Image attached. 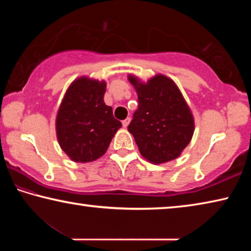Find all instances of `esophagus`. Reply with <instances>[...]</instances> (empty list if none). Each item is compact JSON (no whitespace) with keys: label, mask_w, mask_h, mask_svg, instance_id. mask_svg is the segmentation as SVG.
Instances as JSON below:
<instances>
[{"label":"esophagus","mask_w":251,"mask_h":251,"mask_svg":"<svg viewBox=\"0 0 251 251\" xmlns=\"http://www.w3.org/2000/svg\"><path fill=\"white\" fill-rule=\"evenodd\" d=\"M129 122H130V118L129 117H127L126 120H124L122 122V124H123V127H124V128H126L127 126H128V124H129Z\"/></svg>","instance_id":"34e87169"}]
</instances>
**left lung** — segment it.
Returning a JSON list of instances; mask_svg holds the SVG:
<instances>
[{
	"label": "left lung",
	"instance_id": "8db88e82",
	"mask_svg": "<svg viewBox=\"0 0 251 251\" xmlns=\"http://www.w3.org/2000/svg\"><path fill=\"white\" fill-rule=\"evenodd\" d=\"M127 78L138 95V109L128 131L141 155L155 165L178 158L192 141L195 121L176 83L163 74L146 83L133 74Z\"/></svg>",
	"mask_w": 251,
	"mask_h": 251
}]
</instances>
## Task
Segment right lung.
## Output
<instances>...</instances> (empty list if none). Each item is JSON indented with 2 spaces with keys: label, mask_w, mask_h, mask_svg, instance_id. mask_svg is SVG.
Masks as SVG:
<instances>
[{
  "label": "right lung",
  "mask_w": 251,
  "mask_h": 251,
  "mask_svg": "<svg viewBox=\"0 0 251 251\" xmlns=\"http://www.w3.org/2000/svg\"><path fill=\"white\" fill-rule=\"evenodd\" d=\"M105 80L80 76L71 83L59 105L55 129L59 146L70 159L90 163L103 156L122 127L104 103Z\"/></svg>",
  "instance_id": "right-lung-1"
}]
</instances>
